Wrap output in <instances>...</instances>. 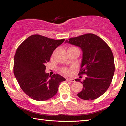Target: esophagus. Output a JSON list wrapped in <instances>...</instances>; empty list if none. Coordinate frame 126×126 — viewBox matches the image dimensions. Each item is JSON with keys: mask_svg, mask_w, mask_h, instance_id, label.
<instances>
[{"mask_svg": "<svg viewBox=\"0 0 126 126\" xmlns=\"http://www.w3.org/2000/svg\"><path fill=\"white\" fill-rule=\"evenodd\" d=\"M67 81H70L71 82H75V79H70V78H67L66 79Z\"/></svg>", "mask_w": 126, "mask_h": 126, "instance_id": "34e87169", "label": "esophagus"}]
</instances>
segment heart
<instances>
[{
    "mask_svg": "<svg viewBox=\"0 0 126 126\" xmlns=\"http://www.w3.org/2000/svg\"><path fill=\"white\" fill-rule=\"evenodd\" d=\"M73 49H78V48L76 47H70L68 48V50H73ZM73 69L72 67L67 68V67H62L60 68V71L62 73L64 74L65 75H69L71 73V70Z\"/></svg>",
    "mask_w": 126,
    "mask_h": 126,
    "instance_id": "obj_1",
    "label": "heart"
}]
</instances>
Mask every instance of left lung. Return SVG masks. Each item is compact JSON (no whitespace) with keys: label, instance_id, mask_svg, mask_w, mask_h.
<instances>
[{"label":"left lung","instance_id":"8db88e82","mask_svg":"<svg viewBox=\"0 0 126 126\" xmlns=\"http://www.w3.org/2000/svg\"><path fill=\"white\" fill-rule=\"evenodd\" d=\"M66 42L79 47L83 51L78 75L86 74V77L81 82L82 90L77 95L85 100L96 99L107 91L113 79L115 67L111 49L102 38L92 33L70 38ZM75 80L80 82L78 78Z\"/></svg>","mask_w":126,"mask_h":126}]
</instances>
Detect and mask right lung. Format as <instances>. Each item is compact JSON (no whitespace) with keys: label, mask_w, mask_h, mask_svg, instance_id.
I'll use <instances>...</instances> for the list:
<instances>
[{"label":"right lung","mask_w":126,"mask_h":126,"mask_svg":"<svg viewBox=\"0 0 126 126\" xmlns=\"http://www.w3.org/2000/svg\"><path fill=\"white\" fill-rule=\"evenodd\" d=\"M65 39L54 40L39 34L29 36L16 49L14 74L22 90L36 101H46L56 94L64 77L46 73V63L53 52Z\"/></svg>","instance_id":"right-lung-1"}]
</instances>
